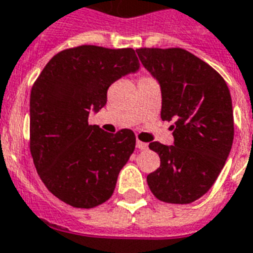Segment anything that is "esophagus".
<instances>
[{
  "instance_id": "obj_1",
  "label": "esophagus",
  "mask_w": 253,
  "mask_h": 253,
  "mask_svg": "<svg viewBox=\"0 0 253 253\" xmlns=\"http://www.w3.org/2000/svg\"><path fill=\"white\" fill-rule=\"evenodd\" d=\"M136 146L140 149V150H146V149H148V144H145V142H141V141H137Z\"/></svg>"
}]
</instances>
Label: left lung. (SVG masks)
I'll return each mask as SVG.
<instances>
[{"label": "left lung", "instance_id": "obj_1", "mask_svg": "<svg viewBox=\"0 0 253 253\" xmlns=\"http://www.w3.org/2000/svg\"><path fill=\"white\" fill-rule=\"evenodd\" d=\"M136 52L161 87V119L174 121L173 145L149 144L161 165L146 181L160 201L191 203L214 185L232 148L230 89L214 68L183 48Z\"/></svg>", "mask_w": 253, "mask_h": 253}]
</instances>
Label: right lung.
Wrapping results in <instances>:
<instances>
[{
    "mask_svg": "<svg viewBox=\"0 0 253 253\" xmlns=\"http://www.w3.org/2000/svg\"><path fill=\"white\" fill-rule=\"evenodd\" d=\"M133 48L79 46L58 52L31 88L30 152L39 177L60 201L92 209L112 197L136 146L130 129L104 132L88 124L107 103L109 85L134 74Z\"/></svg>",
    "mask_w": 253,
    "mask_h": 253,
    "instance_id": "add662e5",
    "label": "right lung"
}]
</instances>
